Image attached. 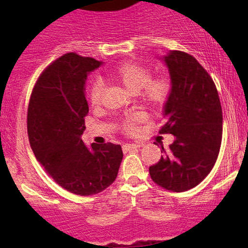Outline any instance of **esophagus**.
Listing matches in <instances>:
<instances>
[{
    "instance_id": "esophagus-1",
    "label": "esophagus",
    "mask_w": 248,
    "mask_h": 248,
    "mask_svg": "<svg viewBox=\"0 0 248 248\" xmlns=\"http://www.w3.org/2000/svg\"><path fill=\"white\" fill-rule=\"evenodd\" d=\"M140 147V145L139 144H135V143H125V144H123V151L124 152H131V151H134V150H137V149Z\"/></svg>"
}]
</instances>
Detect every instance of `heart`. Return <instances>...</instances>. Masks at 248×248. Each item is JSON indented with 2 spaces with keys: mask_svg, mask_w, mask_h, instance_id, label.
Segmentation results:
<instances>
[{
  "mask_svg": "<svg viewBox=\"0 0 248 248\" xmlns=\"http://www.w3.org/2000/svg\"><path fill=\"white\" fill-rule=\"evenodd\" d=\"M108 76L121 83L131 93H139L142 99L150 105L164 103L171 90L170 80L167 77H157L150 79L151 76L149 70L135 63L126 62L121 64L114 70L109 71ZM101 93H103V84L97 81L89 90V101L93 106L100 104ZM137 120H139V117L130 118L126 121L125 123L126 131H133Z\"/></svg>",
  "mask_w": 248,
  "mask_h": 248,
  "instance_id": "1",
  "label": "heart"
}]
</instances>
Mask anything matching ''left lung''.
Returning <instances> with one entry per match:
<instances>
[{
    "instance_id": "8db88e82",
    "label": "left lung",
    "mask_w": 248,
    "mask_h": 248,
    "mask_svg": "<svg viewBox=\"0 0 248 248\" xmlns=\"http://www.w3.org/2000/svg\"><path fill=\"white\" fill-rule=\"evenodd\" d=\"M167 66L171 90L162 107L160 133L175 140L161 145L160 160L149 168L152 181L172 192L200 184L215 166L222 138V109L216 84L189 54L169 50L160 59Z\"/></svg>"
}]
</instances>
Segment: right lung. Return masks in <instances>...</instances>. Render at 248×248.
I'll return each instance as SVG.
<instances>
[{
  "instance_id": "obj_1",
  "label": "right lung",
  "mask_w": 248,
  "mask_h": 248,
  "mask_svg": "<svg viewBox=\"0 0 248 248\" xmlns=\"http://www.w3.org/2000/svg\"><path fill=\"white\" fill-rule=\"evenodd\" d=\"M100 65L76 53L54 61L33 88L27 116L30 147L44 170L66 191L82 196L113 184L123 159L120 144L88 148L81 139L89 113L86 81Z\"/></svg>"
}]
</instances>
